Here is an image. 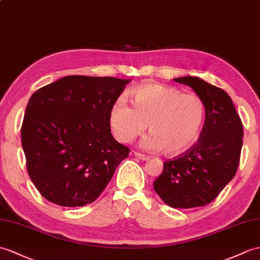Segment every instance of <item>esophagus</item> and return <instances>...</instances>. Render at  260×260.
Segmentation results:
<instances>
[{"mask_svg": "<svg viewBox=\"0 0 260 260\" xmlns=\"http://www.w3.org/2000/svg\"><path fill=\"white\" fill-rule=\"evenodd\" d=\"M134 155L136 156V157H138V158L142 159V160H147V159H149V156L145 155V154H141V153H137V152H135V153H134Z\"/></svg>", "mask_w": 260, "mask_h": 260, "instance_id": "obj_1", "label": "esophagus"}]
</instances>
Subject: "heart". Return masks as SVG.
Returning a JSON list of instances; mask_svg holds the SVG:
<instances>
[{"label": "heart", "mask_w": 260, "mask_h": 260, "mask_svg": "<svg viewBox=\"0 0 260 260\" xmlns=\"http://www.w3.org/2000/svg\"><path fill=\"white\" fill-rule=\"evenodd\" d=\"M132 104L118 99L111 110L110 120L116 138L131 143L143 135L148 125L150 136L143 146L166 155L185 152L199 136L205 116L203 101L196 94L148 84L132 92Z\"/></svg>", "instance_id": "1"}]
</instances>
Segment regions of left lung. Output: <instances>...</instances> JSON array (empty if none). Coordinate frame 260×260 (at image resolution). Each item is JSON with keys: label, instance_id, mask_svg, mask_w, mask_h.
Masks as SVG:
<instances>
[{"label": "left lung", "instance_id": "8db88e82", "mask_svg": "<svg viewBox=\"0 0 260 260\" xmlns=\"http://www.w3.org/2000/svg\"><path fill=\"white\" fill-rule=\"evenodd\" d=\"M174 81L191 87L203 101L205 123L194 146L164 161L154 189L173 208L201 207L212 203L236 174L243 123L224 89L194 76Z\"/></svg>", "mask_w": 260, "mask_h": 260}]
</instances>
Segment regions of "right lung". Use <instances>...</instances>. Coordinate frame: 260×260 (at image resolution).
Listing matches in <instances>:
<instances>
[{"mask_svg":"<svg viewBox=\"0 0 260 260\" xmlns=\"http://www.w3.org/2000/svg\"><path fill=\"white\" fill-rule=\"evenodd\" d=\"M129 80L71 75L29 99L21 140L33 184L63 207L93 203L129 149L111 133V110Z\"/></svg>","mask_w":260,"mask_h":260,"instance_id":"obj_1","label":"right lung"}]
</instances>
